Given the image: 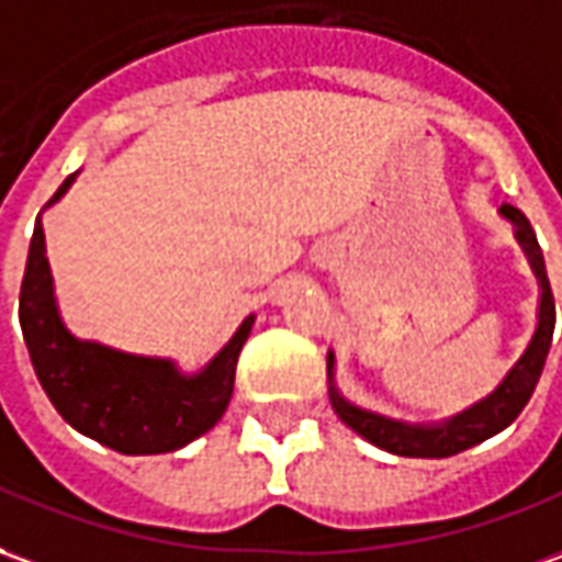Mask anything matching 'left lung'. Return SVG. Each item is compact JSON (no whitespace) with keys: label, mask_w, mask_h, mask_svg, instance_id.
Returning a JSON list of instances; mask_svg holds the SVG:
<instances>
[{"label":"left lung","mask_w":562,"mask_h":562,"mask_svg":"<svg viewBox=\"0 0 562 562\" xmlns=\"http://www.w3.org/2000/svg\"><path fill=\"white\" fill-rule=\"evenodd\" d=\"M502 215L512 218L514 227H517V240L524 243L529 261H532V270H536V277L541 282L539 328H536V335L529 340L524 359L514 364L512 374L502 380V386L493 395H486L484 402L474 404L472 411L459 414V417H453L445 426H438V429H417V426H404V423H395V419L376 417V414H368V411H359V407L347 404L331 390V404H335L337 417L344 419L352 431H359L364 441L380 447V450L395 453V457L419 459L457 457L462 450H469V447L493 438L505 426H512L517 414L532 398L536 383H539L541 376V368H544V359H548V349H551V337H554V292H551L548 270H544V255H541L536 231L529 225L527 215L520 213L517 206H512V203L502 206ZM328 368H331V359H328Z\"/></svg>","instance_id":"left-lung-1"}]
</instances>
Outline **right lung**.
Returning a JSON list of instances; mask_svg holds the SVG:
<instances>
[{"label":"right lung","instance_id":"1","mask_svg":"<svg viewBox=\"0 0 562 562\" xmlns=\"http://www.w3.org/2000/svg\"><path fill=\"white\" fill-rule=\"evenodd\" d=\"M76 176L57 194L60 200ZM252 316L231 337L210 368L198 376H179L170 362L136 359L100 344H81L63 328L45 258L42 222H35L21 282V328L35 376L72 429L127 457L170 453L210 431L225 414L240 349Z\"/></svg>","mask_w":562,"mask_h":562}]
</instances>
